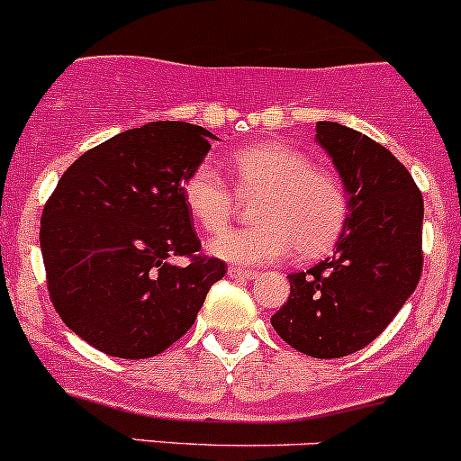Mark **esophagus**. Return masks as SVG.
Masks as SVG:
<instances>
[{
  "instance_id": "esophagus-1",
  "label": "esophagus",
  "mask_w": 461,
  "mask_h": 461,
  "mask_svg": "<svg viewBox=\"0 0 461 461\" xmlns=\"http://www.w3.org/2000/svg\"><path fill=\"white\" fill-rule=\"evenodd\" d=\"M228 276H230V278H238V280H253L256 278V271H251V269H240V267H230V269H228Z\"/></svg>"
}]
</instances>
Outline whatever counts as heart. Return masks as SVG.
<instances>
[{"label":"heart","instance_id":"heart-1","mask_svg":"<svg viewBox=\"0 0 461 461\" xmlns=\"http://www.w3.org/2000/svg\"><path fill=\"white\" fill-rule=\"evenodd\" d=\"M230 172L240 192H265L258 201L260 223L233 228L210 242V253L235 265H262L296 253L303 258L328 251L346 219V194L339 181L299 149L262 142L233 153ZM183 201L208 233L230 221L235 194L212 162H203L183 183Z\"/></svg>","mask_w":461,"mask_h":461}]
</instances>
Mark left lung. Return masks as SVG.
I'll list each match as a JSON object with an SVG mask.
<instances>
[{
  "label": "left lung",
  "mask_w": 461,
  "mask_h": 461,
  "mask_svg": "<svg viewBox=\"0 0 461 461\" xmlns=\"http://www.w3.org/2000/svg\"><path fill=\"white\" fill-rule=\"evenodd\" d=\"M346 192L332 258L289 274V299L271 317L292 348L319 359L365 348L401 312L420 278L423 196L392 151L337 122H317Z\"/></svg>",
  "instance_id": "8db88e82"
}]
</instances>
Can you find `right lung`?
I'll return each mask as SVG.
<instances>
[{
    "label": "right lung",
    "mask_w": 461,
    "mask_h": 461,
    "mask_svg": "<svg viewBox=\"0 0 461 461\" xmlns=\"http://www.w3.org/2000/svg\"><path fill=\"white\" fill-rule=\"evenodd\" d=\"M217 140L149 122L83 153L42 210L41 251L65 326L102 353L144 359L181 339L226 265L201 258L183 183ZM174 255L191 258L187 267Z\"/></svg>",
    "instance_id": "obj_1"
}]
</instances>
